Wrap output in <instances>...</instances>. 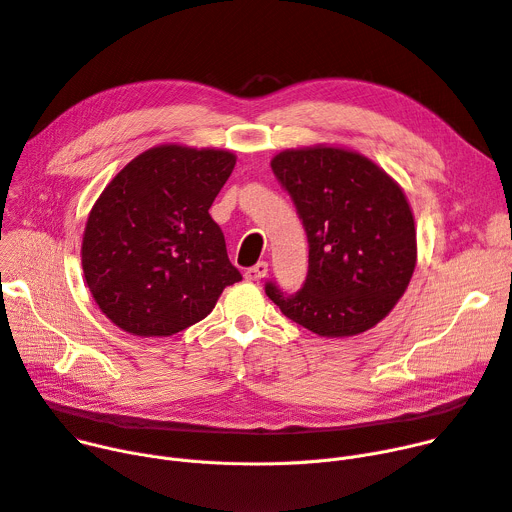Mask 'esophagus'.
<instances>
[{"label": "esophagus", "instance_id": "obj_1", "mask_svg": "<svg viewBox=\"0 0 512 512\" xmlns=\"http://www.w3.org/2000/svg\"><path fill=\"white\" fill-rule=\"evenodd\" d=\"M265 276H267V263L265 261H259V263H255L253 267H249L245 271V278L249 282H261Z\"/></svg>", "mask_w": 512, "mask_h": 512}]
</instances>
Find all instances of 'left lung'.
<instances>
[{"instance_id": "obj_1", "label": "left lung", "mask_w": 512, "mask_h": 512, "mask_svg": "<svg viewBox=\"0 0 512 512\" xmlns=\"http://www.w3.org/2000/svg\"><path fill=\"white\" fill-rule=\"evenodd\" d=\"M309 241L302 288L265 294L321 337L358 335L385 319L416 267V226L399 185L372 160L342 148L286 150L271 160Z\"/></svg>"}]
</instances>
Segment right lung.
<instances>
[{
	"mask_svg": "<svg viewBox=\"0 0 512 512\" xmlns=\"http://www.w3.org/2000/svg\"><path fill=\"white\" fill-rule=\"evenodd\" d=\"M236 164L226 150L158 146L133 158L88 216L86 284L117 327L168 337L206 319L243 276L210 208Z\"/></svg>",
	"mask_w": 512,
	"mask_h": 512,
	"instance_id": "add662e5",
	"label": "right lung"
}]
</instances>
